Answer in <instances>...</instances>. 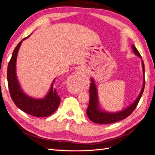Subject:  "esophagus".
<instances>
[{
	"mask_svg": "<svg viewBox=\"0 0 155 155\" xmlns=\"http://www.w3.org/2000/svg\"><path fill=\"white\" fill-rule=\"evenodd\" d=\"M85 78V75L84 74V71L80 69V70L75 71L69 77L68 84L70 85V86H71L73 88L77 87L78 85H80L81 83H83L82 81H84Z\"/></svg>",
	"mask_w": 155,
	"mask_h": 155,
	"instance_id": "esophagus-1",
	"label": "esophagus"
}]
</instances>
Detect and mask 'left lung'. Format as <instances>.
Masks as SVG:
<instances>
[{"instance_id":"1","label":"left lung","mask_w":155,"mask_h":155,"mask_svg":"<svg viewBox=\"0 0 155 155\" xmlns=\"http://www.w3.org/2000/svg\"><path fill=\"white\" fill-rule=\"evenodd\" d=\"M132 49L135 54L139 57L140 59H142L139 51L137 50L135 45H132ZM141 62L143 72V83L141 91H140L139 96L135 101L125 109L118 112H107L101 109L99 104L97 89L96 87L95 81L92 78H91L90 88H89V94L90 95H89V103L87 109V115L91 121L95 123H99V124H109V123H113L121 121V120L127 118V117L131 114L137 105H138L139 101L143 93L144 89H145V66H144L143 60Z\"/></svg>"}]
</instances>
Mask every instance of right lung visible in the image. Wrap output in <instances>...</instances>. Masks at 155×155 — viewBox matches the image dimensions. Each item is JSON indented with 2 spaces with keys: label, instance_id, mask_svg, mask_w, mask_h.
<instances>
[{
  "label": "right lung",
  "instance_id": "right-lung-1",
  "mask_svg": "<svg viewBox=\"0 0 155 155\" xmlns=\"http://www.w3.org/2000/svg\"><path fill=\"white\" fill-rule=\"evenodd\" d=\"M27 38L28 37L22 40L16 46L8 65L7 80L10 94L15 104L22 111L38 117H48L56 111L60 104V97L58 96L56 89L53 88L55 79L45 97L36 99L30 97L23 91L16 76V62L18 52L22 41Z\"/></svg>",
  "mask_w": 155,
  "mask_h": 155
}]
</instances>
